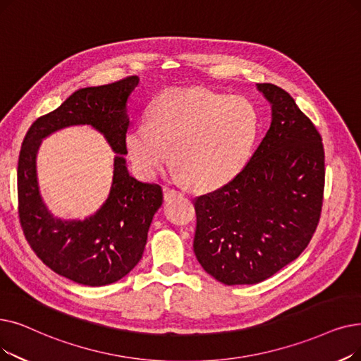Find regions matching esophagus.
Here are the masks:
<instances>
[{
    "instance_id": "34e87169",
    "label": "esophagus",
    "mask_w": 361,
    "mask_h": 361,
    "mask_svg": "<svg viewBox=\"0 0 361 361\" xmlns=\"http://www.w3.org/2000/svg\"><path fill=\"white\" fill-rule=\"evenodd\" d=\"M180 196H183V195H181L180 192L174 190V189H165V193H164V197H165V200H172V199L180 197Z\"/></svg>"
}]
</instances>
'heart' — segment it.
Returning a JSON list of instances; mask_svg holds the SVG:
<instances>
[{
    "label": "heart",
    "mask_w": 361,
    "mask_h": 361,
    "mask_svg": "<svg viewBox=\"0 0 361 361\" xmlns=\"http://www.w3.org/2000/svg\"><path fill=\"white\" fill-rule=\"evenodd\" d=\"M150 121L128 131L125 145L140 174L153 177L166 165L172 176L199 190L218 189L246 165L259 131L252 102L205 88H174L150 104Z\"/></svg>",
    "instance_id": "1"
}]
</instances>
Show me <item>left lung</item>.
Segmentation results:
<instances>
[{"label": "left lung", "instance_id": "8db88e82", "mask_svg": "<svg viewBox=\"0 0 361 361\" xmlns=\"http://www.w3.org/2000/svg\"><path fill=\"white\" fill-rule=\"evenodd\" d=\"M271 123L242 172L195 202L193 250L224 285H254L301 255L316 231L324 189L322 137L289 94L257 84Z\"/></svg>", "mask_w": 361, "mask_h": 361}]
</instances>
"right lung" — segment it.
<instances>
[{
	"label": "right lung",
	"instance_id": "1",
	"mask_svg": "<svg viewBox=\"0 0 361 361\" xmlns=\"http://www.w3.org/2000/svg\"><path fill=\"white\" fill-rule=\"evenodd\" d=\"M140 78L76 90L56 111L27 130L18 165L19 216L25 236L49 267L85 286H104L127 276L143 257L153 215L164 202L158 183L142 181L127 166L128 99ZM87 124L116 153L111 192L94 214L80 220L56 217L40 195L36 156L42 140L69 126Z\"/></svg>",
	"mask_w": 361,
	"mask_h": 361
}]
</instances>
